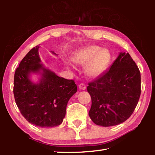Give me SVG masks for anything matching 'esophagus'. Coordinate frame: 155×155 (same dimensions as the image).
<instances>
[{"mask_svg": "<svg viewBox=\"0 0 155 155\" xmlns=\"http://www.w3.org/2000/svg\"><path fill=\"white\" fill-rule=\"evenodd\" d=\"M78 87H79V89L81 90H85L86 89V85L84 83H81L78 85Z\"/></svg>", "mask_w": 155, "mask_h": 155, "instance_id": "esophagus-1", "label": "esophagus"}]
</instances>
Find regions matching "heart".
<instances>
[{
  "label": "heart",
  "mask_w": 155,
  "mask_h": 155,
  "mask_svg": "<svg viewBox=\"0 0 155 155\" xmlns=\"http://www.w3.org/2000/svg\"><path fill=\"white\" fill-rule=\"evenodd\" d=\"M111 54L98 46H89L81 49L72 57V61L85 66V73L91 78L98 77L106 71L111 62Z\"/></svg>",
  "instance_id": "heart-1"
}]
</instances>
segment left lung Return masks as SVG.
I'll use <instances>...</instances> for the list:
<instances>
[{
    "label": "left lung",
    "instance_id": "left-lung-1",
    "mask_svg": "<svg viewBox=\"0 0 155 155\" xmlns=\"http://www.w3.org/2000/svg\"><path fill=\"white\" fill-rule=\"evenodd\" d=\"M88 85L91 120L102 127L115 126L129 118L137 106L140 72L128 52H120L108 71Z\"/></svg>",
    "mask_w": 155,
    "mask_h": 155
}]
</instances>
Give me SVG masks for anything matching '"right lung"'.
I'll return each mask as SVG.
<instances>
[{"mask_svg": "<svg viewBox=\"0 0 155 155\" xmlns=\"http://www.w3.org/2000/svg\"><path fill=\"white\" fill-rule=\"evenodd\" d=\"M39 48L36 46L31 49L15 70L14 98L28 122L41 128L54 127L62 123L67 104L77 87L73 80L58 77L41 64ZM32 74L41 75L38 83L30 80Z\"/></svg>", "mask_w": 155, "mask_h": 155, "instance_id": "1", "label": "right lung"}]
</instances>
